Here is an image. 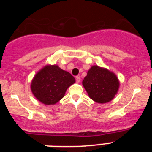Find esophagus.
I'll list each match as a JSON object with an SVG mask.
<instances>
[{
  "mask_svg": "<svg viewBox=\"0 0 152 152\" xmlns=\"http://www.w3.org/2000/svg\"><path fill=\"white\" fill-rule=\"evenodd\" d=\"M75 79H76V82H77V83H79L80 81V76H77V77H75Z\"/></svg>",
  "mask_w": 152,
  "mask_h": 152,
  "instance_id": "34e87169",
  "label": "esophagus"
}]
</instances>
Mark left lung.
<instances>
[{
  "label": "left lung",
  "mask_w": 152,
  "mask_h": 152,
  "mask_svg": "<svg viewBox=\"0 0 152 152\" xmlns=\"http://www.w3.org/2000/svg\"><path fill=\"white\" fill-rule=\"evenodd\" d=\"M82 84L90 97L100 103L113 100L119 87L116 75L96 65L88 71Z\"/></svg>",
  "instance_id": "obj_1"
}]
</instances>
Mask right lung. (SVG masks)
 Masks as SVG:
<instances>
[{
  "mask_svg": "<svg viewBox=\"0 0 152 152\" xmlns=\"http://www.w3.org/2000/svg\"><path fill=\"white\" fill-rule=\"evenodd\" d=\"M75 82V77L68 72L57 65H47L36 75L31 90L37 100L52 105L63 98L68 87Z\"/></svg>",
  "mask_w": 152,
  "mask_h": 152,
  "instance_id": "add662e5",
  "label": "right lung"
}]
</instances>
